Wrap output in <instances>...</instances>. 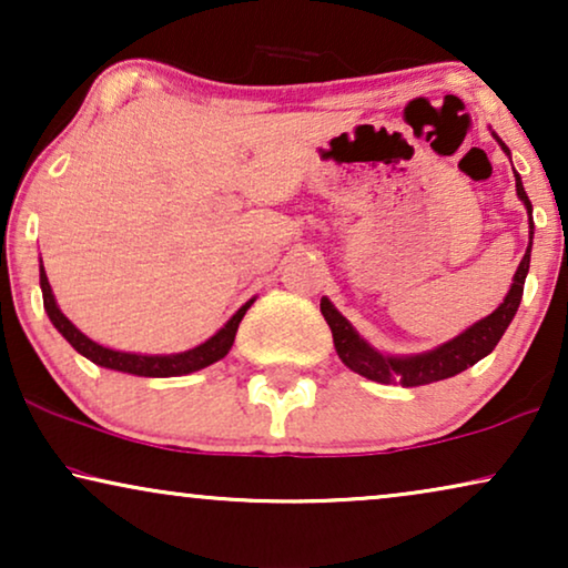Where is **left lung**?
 Masks as SVG:
<instances>
[{
  "mask_svg": "<svg viewBox=\"0 0 568 568\" xmlns=\"http://www.w3.org/2000/svg\"><path fill=\"white\" fill-rule=\"evenodd\" d=\"M496 142L504 152L509 154V146L496 136V131H491ZM517 181V196L523 201L527 209V224H530V243H527V251L519 261V266L515 271V278H511V286L507 292V297L499 307L494 310L491 315L480 317L478 323H473L470 328H465L463 333H457L455 338L445 341V344L429 348V352L422 354H385L379 352L364 341L352 323L346 321L344 315L338 313L336 305L328 297L321 300V313L325 317V323L331 325L333 333V346H336L338 359L346 364L348 369L356 372V375L375 379V383L390 385V383H400L403 387H416V385H429V383H439V379L455 377L465 372L473 364L484 359L499 344V338L504 336V331L509 328V323L515 321L519 302H523V292H525V278L527 271H530V253H532V235H535V224H532V204L527 199L523 178L515 173Z\"/></svg>",
  "mask_w": 568,
  "mask_h": 568,
  "instance_id": "left-lung-1",
  "label": "left lung"
}]
</instances>
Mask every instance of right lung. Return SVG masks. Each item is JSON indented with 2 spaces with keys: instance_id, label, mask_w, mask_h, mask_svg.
I'll return each instance as SVG.
<instances>
[{
  "instance_id": "1",
  "label": "right lung",
  "mask_w": 568,
  "mask_h": 568,
  "mask_svg": "<svg viewBox=\"0 0 568 568\" xmlns=\"http://www.w3.org/2000/svg\"><path fill=\"white\" fill-rule=\"evenodd\" d=\"M41 292H43V307H45V313H49V321L53 323V328H57L61 336H64L69 344L74 346V352H80L84 359L98 364V367L126 372V375H136V377H181V375H191V372H199V369L209 367V364L224 359L232 348V344H235V333H237L240 321H243L247 307L255 302V297L247 300L245 305L240 307L237 313L214 333L212 338H206L204 344L189 348V352L131 354V352H115V348H108L103 344H98V341L88 338L72 321H69L64 313H61L57 305V297H53V292H51L49 276H45L43 261H41Z\"/></svg>"
}]
</instances>
